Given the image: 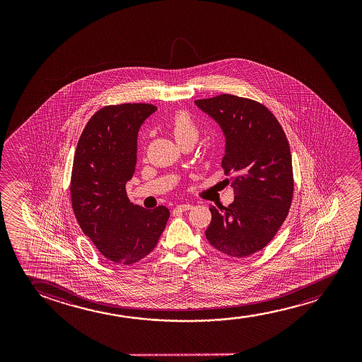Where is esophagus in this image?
Listing matches in <instances>:
<instances>
[{
    "instance_id": "obj_1",
    "label": "esophagus",
    "mask_w": 362,
    "mask_h": 362,
    "mask_svg": "<svg viewBox=\"0 0 362 362\" xmlns=\"http://www.w3.org/2000/svg\"><path fill=\"white\" fill-rule=\"evenodd\" d=\"M190 209H193V205L192 204H180V205H177L175 209H174V211H187V210H190Z\"/></svg>"
}]
</instances>
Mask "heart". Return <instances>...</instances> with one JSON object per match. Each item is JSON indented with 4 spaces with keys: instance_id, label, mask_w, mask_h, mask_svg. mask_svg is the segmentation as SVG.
<instances>
[{
    "instance_id": "heart-1",
    "label": "heart",
    "mask_w": 362,
    "mask_h": 362,
    "mask_svg": "<svg viewBox=\"0 0 362 362\" xmlns=\"http://www.w3.org/2000/svg\"><path fill=\"white\" fill-rule=\"evenodd\" d=\"M169 129L179 144L188 141L195 142L199 137L198 124H195L192 116L185 111H178L173 115V117L169 121Z\"/></svg>"
}]
</instances>
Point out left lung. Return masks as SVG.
Instances as JSON below:
<instances>
[{"mask_svg": "<svg viewBox=\"0 0 362 362\" xmlns=\"http://www.w3.org/2000/svg\"><path fill=\"white\" fill-rule=\"evenodd\" d=\"M225 136V174L233 189L228 208L210 204L205 235L218 251L247 257L267 245L287 218L293 198L292 156L281 124L253 100L223 94L195 100Z\"/></svg>", "mask_w": 362, "mask_h": 362, "instance_id": "left-lung-1", "label": "left lung"}]
</instances>
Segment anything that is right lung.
<instances>
[{
	"mask_svg": "<svg viewBox=\"0 0 362 362\" xmlns=\"http://www.w3.org/2000/svg\"><path fill=\"white\" fill-rule=\"evenodd\" d=\"M151 104L105 106L80 136L71 172V205L83 233L109 261L132 264L157 246L168 209L134 205L126 193L137 163L141 126Z\"/></svg>",
	"mask_w": 362,
	"mask_h": 362,
	"instance_id": "right-lung-1",
	"label": "right lung"
}]
</instances>
